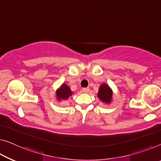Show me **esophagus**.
<instances>
[{
	"label": "esophagus",
	"instance_id": "esophagus-1",
	"mask_svg": "<svg viewBox=\"0 0 161 161\" xmlns=\"http://www.w3.org/2000/svg\"><path fill=\"white\" fill-rule=\"evenodd\" d=\"M82 90H83V92H85V93H88V92H89V91H90V88H89V87L83 88V89H82Z\"/></svg>",
	"mask_w": 161,
	"mask_h": 161
}]
</instances>
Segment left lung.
Returning a JSON list of instances; mask_svg holds the SVG:
<instances>
[{"label":"left lung","instance_id":"8db88e82","mask_svg":"<svg viewBox=\"0 0 161 161\" xmlns=\"http://www.w3.org/2000/svg\"><path fill=\"white\" fill-rule=\"evenodd\" d=\"M97 97L102 103L110 104L113 99V90L106 83H103L100 86L97 92Z\"/></svg>","mask_w":161,"mask_h":161}]
</instances>
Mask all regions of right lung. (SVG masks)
<instances>
[{"label": "right lung", "mask_w": 161, "mask_h": 161, "mask_svg": "<svg viewBox=\"0 0 161 161\" xmlns=\"http://www.w3.org/2000/svg\"><path fill=\"white\" fill-rule=\"evenodd\" d=\"M56 97L58 101L61 102V100H67L71 95L73 92L71 90L70 87L66 84H62L60 87L56 90Z\"/></svg>", "instance_id": "1"}]
</instances>
